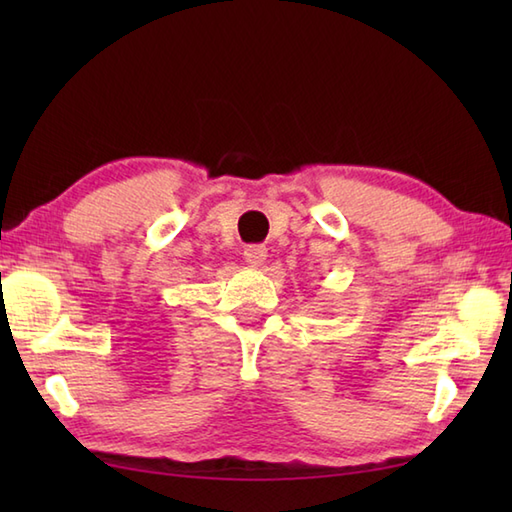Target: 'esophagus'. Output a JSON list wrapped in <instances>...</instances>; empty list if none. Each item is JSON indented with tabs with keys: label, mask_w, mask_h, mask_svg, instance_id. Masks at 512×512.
<instances>
[{
	"label": "esophagus",
	"mask_w": 512,
	"mask_h": 512,
	"mask_svg": "<svg viewBox=\"0 0 512 512\" xmlns=\"http://www.w3.org/2000/svg\"><path fill=\"white\" fill-rule=\"evenodd\" d=\"M244 259L250 266H262L268 259V248L266 246H246L244 248Z\"/></svg>",
	"instance_id": "34e87169"
}]
</instances>
